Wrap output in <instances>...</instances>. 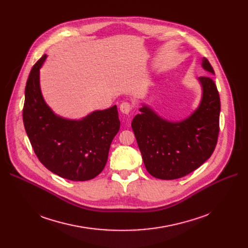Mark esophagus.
<instances>
[{
  "instance_id": "obj_1",
  "label": "esophagus",
  "mask_w": 248,
  "mask_h": 248,
  "mask_svg": "<svg viewBox=\"0 0 248 248\" xmlns=\"http://www.w3.org/2000/svg\"><path fill=\"white\" fill-rule=\"evenodd\" d=\"M131 109H132V107H131V104H129L128 102L124 101V102L121 103L120 110L122 111V113H124V114H128L129 111H131Z\"/></svg>"
}]
</instances>
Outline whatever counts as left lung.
Returning <instances> with one entry per match:
<instances>
[{
	"label": "left lung",
	"mask_w": 248,
	"mask_h": 248,
	"mask_svg": "<svg viewBox=\"0 0 248 248\" xmlns=\"http://www.w3.org/2000/svg\"><path fill=\"white\" fill-rule=\"evenodd\" d=\"M202 68L215 74L209 61ZM201 99L185 119L170 121L141 102L132 122L147 171L155 178L175 180L196 170L211 157L219 134L220 98L211 76L198 77Z\"/></svg>",
	"instance_id": "obj_1"
}]
</instances>
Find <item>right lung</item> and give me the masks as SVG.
<instances>
[{
  "mask_svg": "<svg viewBox=\"0 0 248 248\" xmlns=\"http://www.w3.org/2000/svg\"><path fill=\"white\" fill-rule=\"evenodd\" d=\"M47 55L34 65L25 87L23 122L33 150L49 171L70 181H87L101 173L110 144L120 129L116 106L67 119L46 103L40 69Z\"/></svg>",
  "mask_w": 248,
  "mask_h": 248,
  "instance_id": "obj_1",
  "label": "right lung"
}]
</instances>
